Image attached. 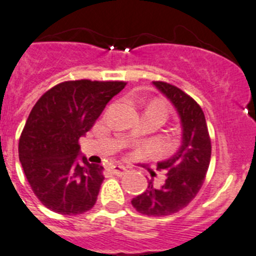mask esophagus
<instances>
[{
	"instance_id": "1",
	"label": "esophagus",
	"mask_w": 256,
	"mask_h": 256,
	"mask_svg": "<svg viewBox=\"0 0 256 256\" xmlns=\"http://www.w3.org/2000/svg\"><path fill=\"white\" fill-rule=\"evenodd\" d=\"M108 169L112 174H116V176H122L126 172V168L121 164H112V166H110Z\"/></svg>"
}]
</instances>
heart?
<instances>
[{"label":"heart","mask_w":256,"mask_h":256,"mask_svg":"<svg viewBox=\"0 0 256 256\" xmlns=\"http://www.w3.org/2000/svg\"><path fill=\"white\" fill-rule=\"evenodd\" d=\"M149 110H150V111H154V112H158V114H160L162 116H164V118H166V106H164V104H150Z\"/></svg>","instance_id":"obj_1"}]
</instances>
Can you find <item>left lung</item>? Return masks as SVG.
<instances>
[{"instance_id":"left-lung-1","label":"left lung","mask_w":256,"mask_h":256,"mask_svg":"<svg viewBox=\"0 0 256 256\" xmlns=\"http://www.w3.org/2000/svg\"><path fill=\"white\" fill-rule=\"evenodd\" d=\"M170 101L182 126V142L170 158L158 163L166 174L160 187L150 179L146 190L132 198L136 211L146 216H169L188 206L204 184L211 160V140L204 114L187 93L166 82H152Z\"/></svg>"}]
</instances>
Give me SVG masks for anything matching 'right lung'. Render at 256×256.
Masks as SVG:
<instances>
[{"instance_id": "right-lung-1", "label": "right lung", "mask_w": 256, "mask_h": 256, "mask_svg": "<svg viewBox=\"0 0 256 256\" xmlns=\"http://www.w3.org/2000/svg\"><path fill=\"white\" fill-rule=\"evenodd\" d=\"M125 86L69 80L45 92L32 107L20 136L18 158L31 190L45 207L70 216L94 206L104 168L80 155L78 140Z\"/></svg>"}]
</instances>
